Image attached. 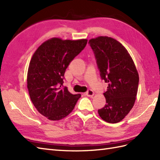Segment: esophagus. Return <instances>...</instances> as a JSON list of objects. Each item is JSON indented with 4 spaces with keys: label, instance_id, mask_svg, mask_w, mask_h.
<instances>
[{
    "label": "esophagus",
    "instance_id": "34e87169",
    "mask_svg": "<svg viewBox=\"0 0 160 160\" xmlns=\"http://www.w3.org/2000/svg\"><path fill=\"white\" fill-rule=\"evenodd\" d=\"M85 94H86V96H88V97H93L95 93L92 90H89V91H87Z\"/></svg>",
    "mask_w": 160,
    "mask_h": 160
}]
</instances>
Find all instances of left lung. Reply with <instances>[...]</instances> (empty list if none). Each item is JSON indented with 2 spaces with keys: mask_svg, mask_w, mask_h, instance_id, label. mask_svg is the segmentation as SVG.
Returning <instances> with one entry per match:
<instances>
[{
  "mask_svg": "<svg viewBox=\"0 0 160 160\" xmlns=\"http://www.w3.org/2000/svg\"><path fill=\"white\" fill-rule=\"evenodd\" d=\"M92 48L100 76L108 84L104 93L106 104L98 110L100 117L108 123H118L134 106L138 89L139 75L127 49L108 36L91 38Z\"/></svg>",
  "mask_w": 160,
  "mask_h": 160,
  "instance_id": "1",
  "label": "left lung"
}]
</instances>
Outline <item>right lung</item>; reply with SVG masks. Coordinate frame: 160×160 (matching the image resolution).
I'll return each instance as SVG.
<instances>
[{
    "label": "right lung",
    "instance_id": "1",
    "mask_svg": "<svg viewBox=\"0 0 160 160\" xmlns=\"http://www.w3.org/2000/svg\"><path fill=\"white\" fill-rule=\"evenodd\" d=\"M87 43V39L52 38L42 43L33 54L27 77L29 94L36 109L50 120L66 118L81 97L62 87L66 69Z\"/></svg>",
    "mask_w": 160,
    "mask_h": 160
}]
</instances>
